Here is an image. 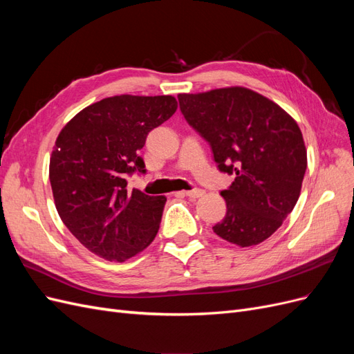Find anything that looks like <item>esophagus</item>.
Instances as JSON below:
<instances>
[{
  "label": "esophagus",
  "mask_w": 354,
  "mask_h": 354,
  "mask_svg": "<svg viewBox=\"0 0 354 354\" xmlns=\"http://www.w3.org/2000/svg\"><path fill=\"white\" fill-rule=\"evenodd\" d=\"M180 194L187 196V198L196 199V198H201L203 194H205V192H203L202 189H194V190H183V192H180Z\"/></svg>",
  "instance_id": "esophagus-1"
}]
</instances>
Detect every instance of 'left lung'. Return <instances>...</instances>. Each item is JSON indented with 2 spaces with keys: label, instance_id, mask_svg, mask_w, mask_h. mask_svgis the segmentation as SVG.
<instances>
[{
  "label": "left lung",
  "instance_id": "left-lung-1",
  "mask_svg": "<svg viewBox=\"0 0 354 354\" xmlns=\"http://www.w3.org/2000/svg\"><path fill=\"white\" fill-rule=\"evenodd\" d=\"M177 97L186 121L211 145L220 171L236 176L221 192L227 212L214 233L241 248L270 238L301 192L307 151L298 124L279 104L245 87Z\"/></svg>",
  "mask_w": 354,
  "mask_h": 354
}]
</instances>
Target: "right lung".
I'll return each instance as SVG.
<instances>
[{"label":"right lung","instance_id":"obj_1","mask_svg":"<svg viewBox=\"0 0 354 354\" xmlns=\"http://www.w3.org/2000/svg\"><path fill=\"white\" fill-rule=\"evenodd\" d=\"M177 111L173 95L121 94L93 103L62 128L50 158L56 209L90 252L125 261L155 239L165 196L127 189V174L145 173L138 151Z\"/></svg>","mask_w":354,"mask_h":354}]
</instances>
